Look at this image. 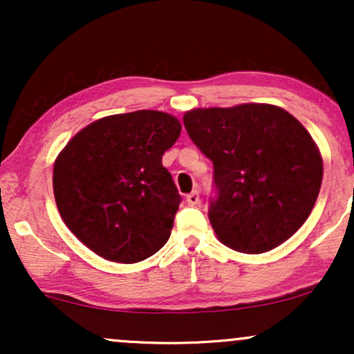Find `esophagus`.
<instances>
[{
  "label": "esophagus",
  "instance_id": "obj_1",
  "mask_svg": "<svg viewBox=\"0 0 354 354\" xmlns=\"http://www.w3.org/2000/svg\"><path fill=\"white\" fill-rule=\"evenodd\" d=\"M186 201H188V205H193V206L198 205V203H200V191L198 189L191 191L188 196H186Z\"/></svg>",
  "mask_w": 354,
  "mask_h": 354
}]
</instances>
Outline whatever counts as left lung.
Listing matches in <instances>:
<instances>
[{
  "label": "left lung",
  "instance_id": "left-lung-1",
  "mask_svg": "<svg viewBox=\"0 0 354 354\" xmlns=\"http://www.w3.org/2000/svg\"><path fill=\"white\" fill-rule=\"evenodd\" d=\"M183 123L213 161L218 198L208 216L223 245L266 253L301 228L319 194L323 158L293 115L246 103L191 109Z\"/></svg>",
  "mask_w": 354,
  "mask_h": 354
}]
</instances>
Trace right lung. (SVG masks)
<instances>
[{
    "label": "right lung",
    "mask_w": 354,
    "mask_h": 354,
    "mask_svg": "<svg viewBox=\"0 0 354 354\" xmlns=\"http://www.w3.org/2000/svg\"><path fill=\"white\" fill-rule=\"evenodd\" d=\"M180 133L178 118L140 109L93 121L68 141L53 191L83 245L116 263L143 261L166 245L181 196L161 158Z\"/></svg>",
    "instance_id": "add662e5"
}]
</instances>
